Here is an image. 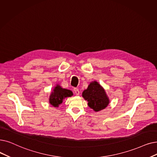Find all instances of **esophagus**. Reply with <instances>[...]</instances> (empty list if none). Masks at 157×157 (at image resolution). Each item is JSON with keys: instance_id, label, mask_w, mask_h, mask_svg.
<instances>
[{"instance_id": "34e87169", "label": "esophagus", "mask_w": 157, "mask_h": 157, "mask_svg": "<svg viewBox=\"0 0 157 157\" xmlns=\"http://www.w3.org/2000/svg\"><path fill=\"white\" fill-rule=\"evenodd\" d=\"M74 93L76 94V95H78L79 94V91L78 90V88H74Z\"/></svg>"}]
</instances>
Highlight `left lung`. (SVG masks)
Here are the masks:
<instances>
[{
    "mask_svg": "<svg viewBox=\"0 0 157 157\" xmlns=\"http://www.w3.org/2000/svg\"><path fill=\"white\" fill-rule=\"evenodd\" d=\"M82 97L87 101L88 106L95 112L104 110L110 103V99L105 88L96 81L90 83L86 89L83 90Z\"/></svg>",
    "mask_w": 157,
    "mask_h": 157,
    "instance_id": "1",
    "label": "left lung"
}]
</instances>
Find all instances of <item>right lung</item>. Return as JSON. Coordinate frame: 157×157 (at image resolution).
<instances>
[{
  "label": "right lung",
  "instance_id": "obj_1",
  "mask_svg": "<svg viewBox=\"0 0 157 157\" xmlns=\"http://www.w3.org/2000/svg\"><path fill=\"white\" fill-rule=\"evenodd\" d=\"M72 95L73 93L71 90L63 88L59 84H56L49 95V103L52 106L58 108L65 98L72 97Z\"/></svg>",
  "mask_w": 157,
  "mask_h": 157
}]
</instances>
